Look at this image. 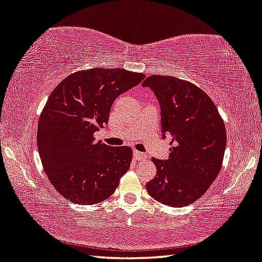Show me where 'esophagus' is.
Wrapping results in <instances>:
<instances>
[{"label": "esophagus", "instance_id": "esophagus-1", "mask_svg": "<svg viewBox=\"0 0 262 262\" xmlns=\"http://www.w3.org/2000/svg\"><path fill=\"white\" fill-rule=\"evenodd\" d=\"M134 159H135V161H143V160L147 159V155H146V154L141 152V151L134 150Z\"/></svg>", "mask_w": 262, "mask_h": 262}]
</instances>
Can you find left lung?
Instances as JSON below:
<instances>
[{
	"mask_svg": "<svg viewBox=\"0 0 262 262\" xmlns=\"http://www.w3.org/2000/svg\"><path fill=\"white\" fill-rule=\"evenodd\" d=\"M161 106L162 135L170 138L169 159H151L157 173L146 184L162 204L182 207L201 198L221 172L226 128L214 102L192 82L171 76L143 81Z\"/></svg>",
	"mask_w": 262,
	"mask_h": 262,
	"instance_id": "obj_1",
	"label": "left lung"
}]
</instances>
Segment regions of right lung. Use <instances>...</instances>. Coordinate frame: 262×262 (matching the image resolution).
<instances>
[{
    "mask_svg": "<svg viewBox=\"0 0 262 262\" xmlns=\"http://www.w3.org/2000/svg\"><path fill=\"white\" fill-rule=\"evenodd\" d=\"M144 78L124 69L81 70L50 94L38 120L37 147L50 183L68 201L93 205L118 188L130 167L132 148L108 147L93 135L108 123L115 99Z\"/></svg>",
    "mask_w": 262,
    "mask_h": 262,
    "instance_id": "add662e5",
    "label": "right lung"
}]
</instances>
